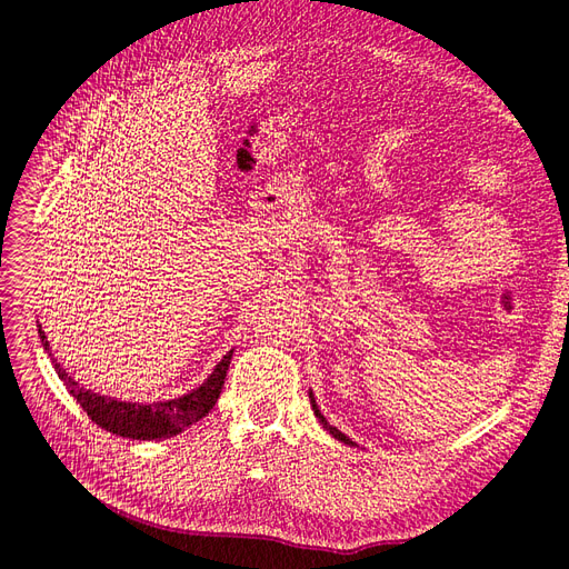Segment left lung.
I'll return each mask as SVG.
<instances>
[{"mask_svg": "<svg viewBox=\"0 0 569 569\" xmlns=\"http://www.w3.org/2000/svg\"><path fill=\"white\" fill-rule=\"evenodd\" d=\"M309 401H311V409H315V416L319 418V423H321V426H323V428H326L328 432H331V435H333L336 439H340V442H345V445H350V447H352L355 442H352V439H350V437H347V435H342V432H340L338 428H333V426H328V420H326V418H323V413L319 411V407H317V399H315V395H311V392H309Z\"/></svg>", "mask_w": 569, "mask_h": 569, "instance_id": "1", "label": "left lung"}]
</instances>
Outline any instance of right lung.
Listing matches in <instances>:
<instances>
[{"label": "right lung", "mask_w": 569, "mask_h": 569, "mask_svg": "<svg viewBox=\"0 0 569 569\" xmlns=\"http://www.w3.org/2000/svg\"><path fill=\"white\" fill-rule=\"evenodd\" d=\"M42 347L49 352V340L42 331V326L38 328ZM231 355H224V359L214 366V371L208 376L203 385H198L196 390L189 395H181L177 399L168 401H153V405H139V401H120L113 397H106L99 392H91L80 388V382L76 378H70L61 363L57 359H51L53 369H57L59 378L68 388V392L80 401V407L87 411V416L94 420L99 428L106 432H113L127 439H168L179 435L181 430H187L189 426L198 423L200 418L208 416V411L214 407V401L219 399V392H222V385L229 371Z\"/></svg>", "instance_id": "1"}]
</instances>
